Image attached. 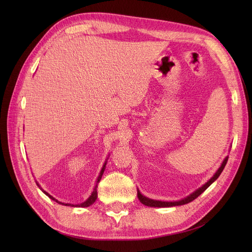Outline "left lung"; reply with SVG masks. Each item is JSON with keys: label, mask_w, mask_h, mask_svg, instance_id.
Instances as JSON below:
<instances>
[{"label": "left lung", "mask_w": 252, "mask_h": 252, "mask_svg": "<svg viewBox=\"0 0 252 252\" xmlns=\"http://www.w3.org/2000/svg\"><path fill=\"white\" fill-rule=\"evenodd\" d=\"M228 156L224 158L223 161L221 162L220 166L219 167V169L216 171V174L213 176V178H210L209 181H207L202 187L198 188L196 191H194L193 193H191L190 195H188L187 197L183 198V199L181 200H178V201H160V200H154V199H150V198L144 196L143 194H141V192L138 190V198L139 200L142 204L146 205V206H150V207H173V206H179V205H184V204H187L191 201H193L194 199H196V198L199 196L200 194H202L211 184H213L219 177L220 175L221 174L222 169L224 168V166H226L227 164V161H228Z\"/></svg>", "instance_id": "obj_1"}]
</instances>
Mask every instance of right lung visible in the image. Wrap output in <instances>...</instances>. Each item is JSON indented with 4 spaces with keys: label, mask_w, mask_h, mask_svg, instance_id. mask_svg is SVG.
<instances>
[{
    "label": "right lung",
    "mask_w": 252,
    "mask_h": 252,
    "mask_svg": "<svg viewBox=\"0 0 252 252\" xmlns=\"http://www.w3.org/2000/svg\"><path fill=\"white\" fill-rule=\"evenodd\" d=\"M106 163H107V159H106V161L104 162V164H103V167H102V169H101V171H100V174H99V176H98V178H97V181H96V186H95V188H94V190H93V192H92V194L90 195V197L88 198V199L85 201V202H83V203H81V204H71V203H64V202H61V201H58L57 199H55L54 197H53L52 195H50L48 192H46V191H44L42 188H41V186H39V185L37 184V182H36V185L37 186L41 188V190L49 197V198H51L52 200H54V201H56L57 203H59V204H62V205H65V206H72V207H88V206H90V205H92L93 203H94L96 200H97V197H98V193H97V187H98V183L100 182V180H101V178H102V176H103V173H104V170H105V167H106Z\"/></svg>",
    "instance_id": "add662e5"
}]
</instances>
